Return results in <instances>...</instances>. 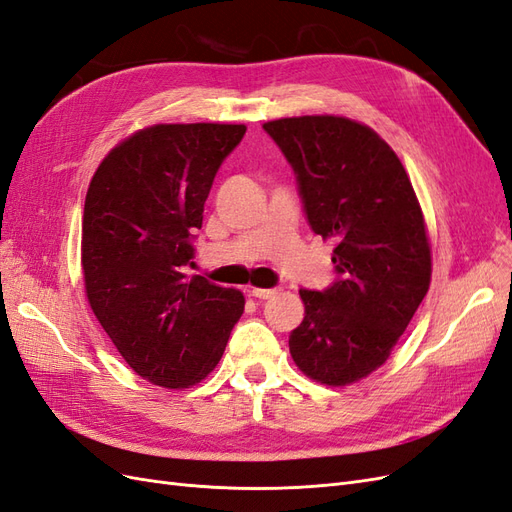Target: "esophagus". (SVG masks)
Here are the masks:
<instances>
[{
	"mask_svg": "<svg viewBox=\"0 0 512 512\" xmlns=\"http://www.w3.org/2000/svg\"><path fill=\"white\" fill-rule=\"evenodd\" d=\"M250 294L256 299H271L277 294V288H252Z\"/></svg>",
	"mask_w": 512,
	"mask_h": 512,
	"instance_id": "esophagus-1",
	"label": "esophagus"
}]
</instances>
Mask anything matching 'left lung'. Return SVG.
<instances>
[{"label":"left lung","instance_id":"left-lung-1","mask_svg":"<svg viewBox=\"0 0 512 512\" xmlns=\"http://www.w3.org/2000/svg\"><path fill=\"white\" fill-rule=\"evenodd\" d=\"M262 128L297 175L309 226L335 243V282L299 290L290 354L305 376L346 386L389 359L429 290L423 211L404 164L363 123L305 115Z\"/></svg>","mask_w":512,"mask_h":512}]
</instances>
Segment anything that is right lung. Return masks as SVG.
I'll return each instance as SVG.
<instances>
[{
	"mask_svg": "<svg viewBox=\"0 0 512 512\" xmlns=\"http://www.w3.org/2000/svg\"><path fill=\"white\" fill-rule=\"evenodd\" d=\"M243 134L232 123H158L119 143L89 183V305L126 363L164 389L207 378L243 314L239 290L183 273L213 179Z\"/></svg>",
	"mask_w": 512,
	"mask_h": 512,
	"instance_id": "add662e5",
	"label": "right lung"
}]
</instances>
